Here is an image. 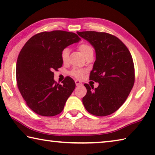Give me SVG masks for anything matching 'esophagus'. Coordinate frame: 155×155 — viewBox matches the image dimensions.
Segmentation results:
<instances>
[{
	"mask_svg": "<svg viewBox=\"0 0 155 155\" xmlns=\"http://www.w3.org/2000/svg\"><path fill=\"white\" fill-rule=\"evenodd\" d=\"M75 84L76 86H80V85H82V82H81L80 80H75Z\"/></svg>",
	"mask_w": 155,
	"mask_h": 155,
	"instance_id": "esophagus-1",
	"label": "esophagus"
}]
</instances>
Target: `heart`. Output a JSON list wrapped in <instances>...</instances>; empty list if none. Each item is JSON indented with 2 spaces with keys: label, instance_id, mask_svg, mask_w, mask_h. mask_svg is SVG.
Listing matches in <instances>:
<instances>
[{
  "label": "heart",
  "instance_id": "heart-1",
  "mask_svg": "<svg viewBox=\"0 0 155 155\" xmlns=\"http://www.w3.org/2000/svg\"><path fill=\"white\" fill-rule=\"evenodd\" d=\"M78 49H79L81 52L82 53V54L84 55L85 58L90 55H93V53H94V48L92 46V45H90L89 43H82V44L78 46ZM69 54H70V50L68 48L66 47L64 48L62 50V51L60 53V58L62 62L66 64V63L68 62V59H69ZM87 72V70L84 69L82 68L79 67H74L73 68L71 71L69 72V74L72 75L73 77L75 78H78V79H81L84 77L85 73Z\"/></svg>",
  "mask_w": 155,
  "mask_h": 155
}]
</instances>
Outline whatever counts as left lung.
Instances as JSON below:
<instances>
[{
  "label": "left lung",
  "mask_w": 155,
  "mask_h": 155,
  "mask_svg": "<svg viewBox=\"0 0 155 155\" xmlns=\"http://www.w3.org/2000/svg\"><path fill=\"white\" fill-rule=\"evenodd\" d=\"M95 48L96 60L89 80L99 83L97 88L84 84L87 94L82 102L88 113L104 117L117 110L127 99L135 83L133 58L117 37L105 32L78 31Z\"/></svg>",
  "instance_id": "obj_1"
}]
</instances>
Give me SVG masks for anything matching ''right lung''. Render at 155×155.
Returning a JSON list of instances; mask_svg holds the SVG:
<instances>
[{
    "label": "right lung",
    "mask_w": 155,
    "mask_h": 155,
    "mask_svg": "<svg viewBox=\"0 0 155 155\" xmlns=\"http://www.w3.org/2000/svg\"><path fill=\"white\" fill-rule=\"evenodd\" d=\"M75 33L55 30L34 35L20 51L16 64V82L29 108L38 115L51 117L60 114L75 88L69 76L62 84L54 80V71L62 66L60 53L80 41Z\"/></svg>",
    "instance_id": "obj_1"
}]
</instances>
